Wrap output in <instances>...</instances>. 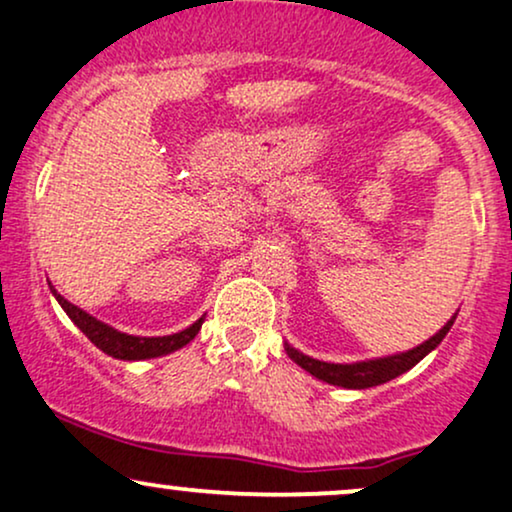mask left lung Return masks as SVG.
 Returning a JSON list of instances; mask_svg holds the SVG:
<instances>
[{"instance_id":"left-lung-1","label":"left lung","mask_w":512,"mask_h":512,"mask_svg":"<svg viewBox=\"0 0 512 512\" xmlns=\"http://www.w3.org/2000/svg\"><path fill=\"white\" fill-rule=\"evenodd\" d=\"M458 314L450 316V321L438 330L436 335H431L429 340H424L422 345L412 347L407 352L388 354V357H376V359H364V362H352V364H333V362H321V359L309 357V354L294 350L290 342H285L287 357L292 359L294 364L302 366L304 371H309L311 376H316L318 381H326L330 386L340 388H352V390H364L381 386V383L393 381L405 371H410L414 364H419L429 352H434L441 340L446 338L450 326L455 323Z\"/></svg>"}]
</instances>
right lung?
<instances>
[{"label": "right lung", "instance_id": "add662e5", "mask_svg": "<svg viewBox=\"0 0 512 512\" xmlns=\"http://www.w3.org/2000/svg\"><path fill=\"white\" fill-rule=\"evenodd\" d=\"M50 290L54 294V299L59 302V306L66 311V316L74 321V326H78V330H81V333L86 335V338L93 342L98 350L110 354V357H114V359H126V362L153 359V357H162V354L182 350L184 345H189V342L196 338V333L203 326V318H206V316H201L196 323H191L189 328L179 330V333L162 335V338H141V335L122 333V330H117V328L107 326V323L98 321V318L90 316L88 311L78 309V306L71 304L69 299H64L52 285H50Z\"/></svg>", "mask_w": 512, "mask_h": 512}]
</instances>
